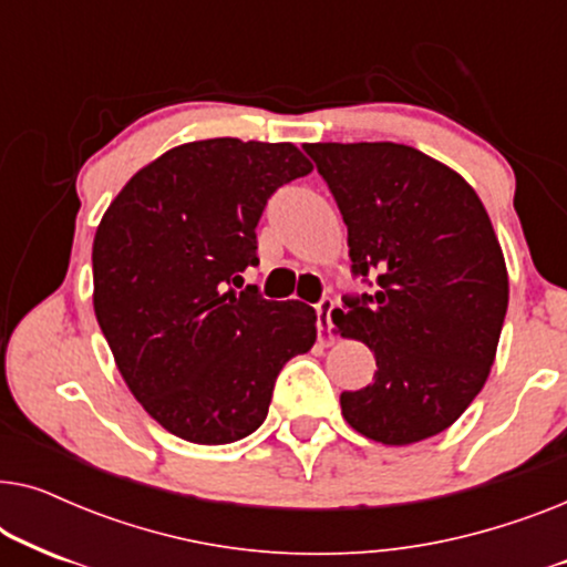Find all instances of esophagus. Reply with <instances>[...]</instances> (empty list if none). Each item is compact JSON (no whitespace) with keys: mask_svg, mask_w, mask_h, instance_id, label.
Segmentation results:
<instances>
[{"mask_svg":"<svg viewBox=\"0 0 567 567\" xmlns=\"http://www.w3.org/2000/svg\"><path fill=\"white\" fill-rule=\"evenodd\" d=\"M315 312H317V332H320V338L332 340V312H336V301L322 299L320 305L315 307Z\"/></svg>","mask_w":567,"mask_h":567,"instance_id":"34e87169","label":"esophagus"}]
</instances>
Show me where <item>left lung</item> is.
Segmentation results:
<instances>
[{
    "label": "left lung",
    "mask_w": 567,
    "mask_h": 567,
    "mask_svg": "<svg viewBox=\"0 0 567 567\" xmlns=\"http://www.w3.org/2000/svg\"><path fill=\"white\" fill-rule=\"evenodd\" d=\"M377 291L332 312L377 359L340 394L353 431L408 446L446 431L483 390L508 309V270L483 200L444 162L392 142L307 144Z\"/></svg>",
    "instance_id": "left-lung-1"
}]
</instances>
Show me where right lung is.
<instances>
[{"mask_svg":"<svg viewBox=\"0 0 567 567\" xmlns=\"http://www.w3.org/2000/svg\"><path fill=\"white\" fill-rule=\"evenodd\" d=\"M312 173L289 142L204 138L138 169L97 224L92 305L123 382L162 429L231 444L268 415L278 371L307 353L317 315L243 292L262 208Z\"/></svg>","mask_w":567,"mask_h":567,"instance_id":"add662e5","label":"right lung"}]
</instances>
